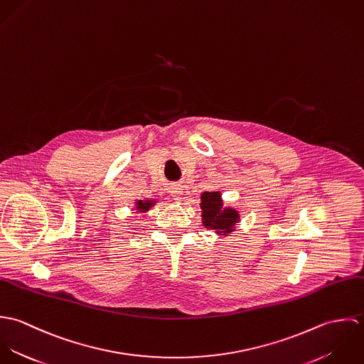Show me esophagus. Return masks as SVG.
I'll use <instances>...</instances> for the list:
<instances>
[{"label": "esophagus", "instance_id": "esophagus-1", "mask_svg": "<svg viewBox=\"0 0 364 364\" xmlns=\"http://www.w3.org/2000/svg\"><path fill=\"white\" fill-rule=\"evenodd\" d=\"M169 193H171V196H172L173 199H176V200L182 199V195H183V188H182V185H181V183H171V186H169Z\"/></svg>", "mask_w": 364, "mask_h": 364}]
</instances>
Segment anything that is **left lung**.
I'll return each mask as SVG.
<instances>
[{"label":"left lung","instance_id":"8db88e82","mask_svg":"<svg viewBox=\"0 0 364 364\" xmlns=\"http://www.w3.org/2000/svg\"><path fill=\"white\" fill-rule=\"evenodd\" d=\"M221 196L218 192H206L202 195L203 224L213 230L228 231L238 220V213L231 208L221 210Z\"/></svg>","mask_w":364,"mask_h":364}]
</instances>
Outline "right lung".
I'll list each match as a JSON object with an SVG mask.
<instances>
[{"label":"right lung","mask_w":364,"mask_h":364,"mask_svg":"<svg viewBox=\"0 0 364 364\" xmlns=\"http://www.w3.org/2000/svg\"><path fill=\"white\" fill-rule=\"evenodd\" d=\"M137 205H139L137 208H140V210H149V208H150V202H146V203H143V202L140 200Z\"/></svg>","instance_id":"add662e5"}]
</instances>
